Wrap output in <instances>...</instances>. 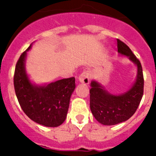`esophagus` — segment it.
Returning a JSON list of instances; mask_svg holds the SVG:
<instances>
[{
  "mask_svg": "<svg viewBox=\"0 0 156 156\" xmlns=\"http://www.w3.org/2000/svg\"><path fill=\"white\" fill-rule=\"evenodd\" d=\"M79 81L84 84H88L90 81V73L88 71L83 72L79 76Z\"/></svg>",
  "mask_w": 156,
  "mask_h": 156,
  "instance_id": "1",
  "label": "esophagus"
}]
</instances>
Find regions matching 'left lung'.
Instances as JSON below:
<instances>
[{
	"label": "left lung",
	"instance_id": "1",
	"mask_svg": "<svg viewBox=\"0 0 156 156\" xmlns=\"http://www.w3.org/2000/svg\"><path fill=\"white\" fill-rule=\"evenodd\" d=\"M119 53L129 57L137 66L136 82L130 89L121 95H112L102 89L96 81H92L90 89V107L92 114L103 125H115L129 119L138 108L144 93L142 66L129 47L117 39Z\"/></svg>",
	"mask_w": 156,
	"mask_h": 156
}]
</instances>
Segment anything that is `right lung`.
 <instances>
[{
  "instance_id": "add662e5",
  "label": "right lung",
  "mask_w": 156,
  "mask_h": 156,
  "mask_svg": "<svg viewBox=\"0 0 156 156\" xmlns=\"http://www.w3.org/2000/svg\"><path fill=\"white\" fill-rule=\"evenodd\" d=\"M22 54L16 66L14 87L19 103L26 115L37 123L56 127L66 118L69 100L76 87L75 78L59 80L47 86L32 84L25 70L27 52Z\"/></svg>"
}]
</instances>
